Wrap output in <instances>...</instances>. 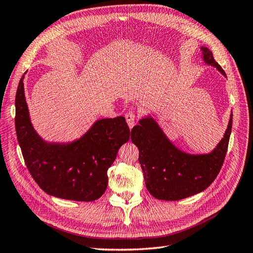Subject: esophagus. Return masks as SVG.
<instances>
[{
    "label": "esophagus",
    "mask_w": 253,
    "mask_h": 253,
    "mask_svg": "<svg viewBox=\"0 0 253 253\" xmlns=\"http://www.w3.org/2000/svg\"><path fill=\"white\" fill-rule=\"evenodd\" d=\"M125 118H126V122L128 124V127L131 129L135 125V115L132 112H128L125 115Z\"/></svg>",
    "instance_id": "obj_1"
}]
</instances>
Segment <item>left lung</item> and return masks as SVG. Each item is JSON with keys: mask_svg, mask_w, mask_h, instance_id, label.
<instances>
[{"mask_svg": "<svg viewBox=\"0 0 253 253\" xmlns=\"http://www.w3.org/2000/svg\"><path fill=\"white\" fill-rule=\"evenodd\" d=\"M201 57L209 66L225 76L211 51L201 47ZM232 118L217 146L210 153L190 154L180 150L168 138L152 114L144 115L131 129V141L139 148V163L145 186L158 200L177 201L205 190L218 175L228 150Z\"/></svg>", "mask_w": 253, "mask_h": 253, "instance_id": "left-lung-1", "label": "left lung"}]
</instances>
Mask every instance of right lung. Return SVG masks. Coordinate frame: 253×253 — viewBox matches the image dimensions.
I'll list each match as a JSON object with an SVG mask.
<instances>
[{
  "label": "right lung",
  "instance_id": "add662e5",
  "mask_svg": "<svg viewBox=\"0 0 253 253\" xmlns=\"http://www.w3.org/2000/svg\"><path fill=\"white\" fill-rule=\"evenodd\" d=\"M24 76L16 94V132L23 158L37 185L55 198L90 202L105 193L107 172L130 130L124 116L100 119L70 142L42 139L31 122Z\"/></svg>",
  "mask_w": 253,
  "mask_h": 253
}]
</instances>
